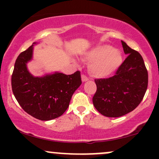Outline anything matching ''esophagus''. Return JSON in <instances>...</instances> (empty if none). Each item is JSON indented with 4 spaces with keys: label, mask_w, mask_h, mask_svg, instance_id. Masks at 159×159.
I'll return each instance as SVG.
<instances>
[{
    "label": "esophagus",
    "mask_w": 159,
    "mask_h": 159,
    "mask_svg": "<svg viewBox=\"0 0 159 159\" xmlns=\"http://www.w3.org/2000/svg\"><path fill=\"white\" fill-rule=\"evenodd\" d=\"M81 80L83 82H85V81H87L89 80V78L87 77V76L85 75H81Z\"/></svg>",
    "instance_id": "esophagus-1"
}]
</instances>
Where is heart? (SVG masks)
I'll return each mask as SVG.
<instances>
[{
  "label": "heart",
  "mask_w": 159,
  "mask_h": 159,
  "mask_svg": "<svg viewBox=\"0 0 159 159\" xmlns=\"http://www.w3.org/2000/svg\"><path fill=\"white\" fill-rule=\"evenodd\" d=\"M91 62L90 73L97 78H105L120 66L123 57L120 51L107 45H99L88 52L86 57Z\"/></svg>",
  "instance_id": "1"
}]
</instances>
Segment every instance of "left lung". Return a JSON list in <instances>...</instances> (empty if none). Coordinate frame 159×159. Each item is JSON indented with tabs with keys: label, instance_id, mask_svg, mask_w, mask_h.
<instances>
[{
	"label": "left lung",
	"instance_id": "obj_1",
	"mask_svg": "<svg viewBox=\"0 0 159 159\" xmlns=\"http://www.w3.org/2000/svg\"><path fill=\"white\" fill-rule=\"evenodd\" d=\"M127 57L108 78L95 79L97 90L94 107L107 117H119L131 112L143 99L148 85V72L140 53L121 41Z\"/></svg>",
	"mask_w": 159,
	"mask_h": 159
}]
</instances>
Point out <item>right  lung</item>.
Segmentation results:
<instances>
[{
    "instance_id": "right-lung-1",
    "label": "right lung",
    "mask_w": 159,
    "mask_h": 159,
    "mask_svg": "<svg viewBox=\"0 0 159 159\" xmlns=\"http://www.w3.org/2000/svg\"><path fill=\"white\" fill-rule=\"evenodd\" d=\"M34 43L16 59L12 75V90L20 106L40 120L61 116L68 108L71 98L81 84V72L65 75L59 72L35 77L27 63L32 60Z\"/></svg>"
}]
</instances>
